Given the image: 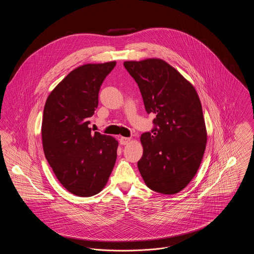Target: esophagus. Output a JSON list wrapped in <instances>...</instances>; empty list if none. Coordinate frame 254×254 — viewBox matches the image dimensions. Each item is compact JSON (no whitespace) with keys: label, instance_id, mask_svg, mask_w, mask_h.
<instances>
[{"label":"esophagus","instance_id":"obj_1","mask_svg":"<svg viewBox=\"0 0 254 254\" xmlns=\"http://www.w3.org/2000/svg\"><path fill=\"white\" fill-rule=\"evenodd\" d=\"M119 141H120V144L122 145H127L129 141H130V138H127V137H121L120 139H119Z\"/></svg>","mask_w":254,"mask_h":254}]
</instances>
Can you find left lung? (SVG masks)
I'll return each instance as SVG.
<instances>
[{
	"instance_id": "1",
	"label": "left lung",
	"mask_w": 254,
	"mask_h": 254,
	"mask_svg": "<svg viewBox=\"0 0 254 254\" xmlns=\"http://www.w3.org/2000/svg\"><path fill=\"white\" fill-rule=\"evenodd\" d=\"M138 84L151 131L143 133L144 153L138 169L145 185L163 194L181 191L200 167L206 143L202 105L180 73L160 59L124 63Z\"/></svg>"
}]
</instances>
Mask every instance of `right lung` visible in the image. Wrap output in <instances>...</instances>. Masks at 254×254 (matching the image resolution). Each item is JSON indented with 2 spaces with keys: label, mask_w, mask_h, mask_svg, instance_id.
Listing matches in <instances>:
<instances>
[{
  "label": "right lung",
  "mask_w": 254,
  "mask_h": 254,
  "mask_svg": "<svg viewBox=\"0 0 254 254\" xmlns=\"http://www.w3.org/2000/svg\"><path fill=\"white\" fill-rule=\"evenodd\" d=\"M116 62L84 64L69 73L46 102L42 139L45 156L61 184L82 197L99 193L116 162L118 142L88 127L100 87Z\"/></svg>",
  "instance_id": "right-lung-1"
}]
</instances>
